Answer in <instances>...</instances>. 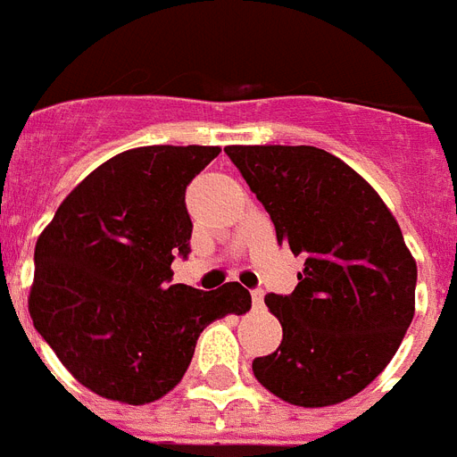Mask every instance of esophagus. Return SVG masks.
Listing matches in <instances>:
<instances>
[{
  "label": "esophagus",
  "mask_w": 457,
  "mask_h": 457,
  "mask_svg": "<svg viewBox=\"0 0 457 457\" xmlns=\"http://www.w3.org/2000/svg\"><path fill=\"white\" fill-rule=\"evenodd\" d=\"M252 306H254V309H264V292L262 290H252Z\"/></svg>",
  "instance_id": "obj_1"
}]
</instances>
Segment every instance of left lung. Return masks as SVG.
Returning a JSON list of instances; mask_svg holds the SVG:
<instances>
[{
    "instance_id": "8db88e82",
    "label": "left lung",
    "mask_w": 457,
    "mask_h": 457,
    "mask_svg": "<svg viewBox=\"0 0 457 457\" xmlns=\"http://www.w3.org/2000/svg\"><path fill=\"white\" fill-rule=\"evenodd\" d=\"M271 214L276 238L304 254L292 295H266L283 342L252 361L259 385L292 406L363 392L415 313L418 266L399 221L359 171L313 145H226Z\"/></svg>"
}]
</instances>
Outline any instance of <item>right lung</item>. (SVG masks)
I'll use <instances>...</instances> for the list:
<instances>
[{"mask_svg":"<svg viewBox=\"0 0 457 457\" xmlns=\"http://www.w3.org/2000/svg\"><path fill=\"white\" fill-rule=\"evenodd\" d=\"M219 145H141L82 179L35 245L32 323L79 385L129 406L181 382L200 332L250 312V292L170 286L188 254L186 186Z\"/></svg>","mask_w":457,"mask_h":457,"instance_id":"1","label":"right lung"}]
</instances>
